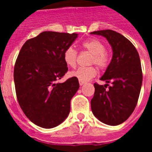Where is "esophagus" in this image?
I'll list each match as a JSON object with an SVG mask.
<instances>
[{
	"label": "esophagus",
	"mask_w": 152,
	"mask_h": 152,
	"mask_svg": "<svg viewBox=\"0 0 152 152\" xmlns=\"http://www.w3.org/2000/svg\"><path fill=\"white\" fill-rule=\"evenodd\" d=\"M79 83H80V86H82V85H83V84H84V83H85V82H83V81H79Z\"/></svg>",
	"instance_id": "esophagus-1"
}]
</instances>
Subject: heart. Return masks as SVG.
<instances>
[{
    "label": "heart",
    "mask_w": 152,
    "mask_h": 152,
    "mask_svg": "<svg viewBox=\"0 0 152 152\" xmlns=\"http://www.w3.org/2000/svg\"><path fill=\"white\" fill-rule=\"evenodd\" d=\"M82 46L86 50L92 54L91 63L96 64L100 69H105L109 64L110 57L105 51L106 46L101 41L95 39H88L82 43ZM64 63L69 67L76 65L77 59V52L72 46H69L64 50L63 54ZM96 69L95 67H80L76 70L69 72V76L78 79L80 81H88L96 75Z\"/></svg>",
    "instance_id": "1"
}]
</instances>
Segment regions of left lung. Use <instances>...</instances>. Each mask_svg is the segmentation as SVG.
I'll return each instance as SVG.
<instances>
[{
  "label": "left lung",
  "mask_w": 152,
  "mask_h": 152,
  "mask_svg": "<svg viewBox=\"0 0 152 152\" xmlns=\"http://www.w3.org/2000/svg\"><path fill=\"white\" fill-rule=\"evenodd\" d=\"M91 34L106 38L113 50L110 63L100 78L106 83L94 84L91 110L101 122L120 125L129 118L139 99L143 80L139 53L129 39L114 31L104 30ZM109 83L112 85L106 91Z\"/></svg>",
  "instance_id": "8db88e82"
}]
</instances>
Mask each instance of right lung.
<instances>
[{"label": "right lung", "instance_id": "right-lung-1", "mask_svg": "<svg viewBox=\"0 0 152 152\" xmlns=\"http://www.w3.org/2000/svg\"><path fill=\"white\" fill-rule=\"evenodd\" d=\"M78 34L43 31L27 40L14 68L15 92L20 107L34 125L44 129L61 124L80 88L78 79L58 80L68 72L63 54Z\"/></svg>", "mask_w": 152, "mask_h": 152}]
</instances>
